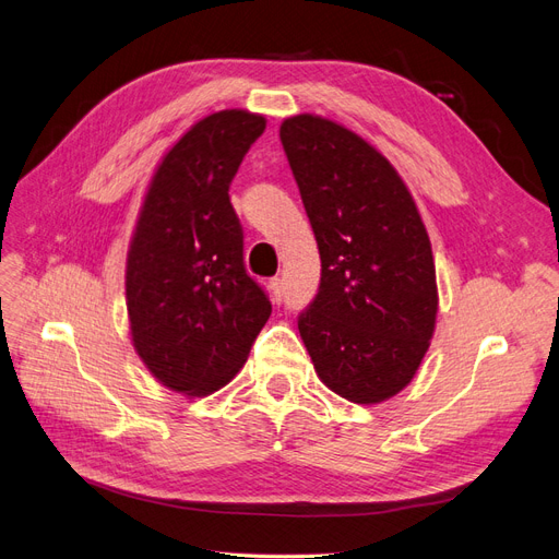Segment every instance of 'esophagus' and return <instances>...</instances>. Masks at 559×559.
<instances>
[{
  "label": "esophagus",
  "instance_id": "1",
  "mask_svg": "<svg viewBox=\"0 0 559 559\" xmlns=\"http://www.w3.org/2000/svg\"><path fill=\"white\" fill-rule=\"evenodd\" d=\"M269 287H272V295H274V301L281 304L283 301V278H272L269 281Z\"/></svg>",
  "mask_w": 559,
  "mask_h": 559
}]
</instances>
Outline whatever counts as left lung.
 <instances>
[{
  "instance_id": "8db88e82",
  "label": "left lung",
  "mask_w": 559,
  "mask_h": 559,
  "mask_svg": "<svg viewBox=\"0 0 559 559\" xmlns=\"http://www.w3.org/2000/svg\"><path fill=\"white\" fill-rule=\"evenodd\" d=\"M281 142L322 262L301 341L338 396L386 401L415 378L436 329V262L417 204L391 163L336 121L290 117Z\"/></svg>"
}]
</instances>
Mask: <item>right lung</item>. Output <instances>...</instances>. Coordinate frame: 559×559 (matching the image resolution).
<instances>
[{
  "label": "right lung",
  "mask_w": 559,
  "mask_h": 559,
  "mask_svg": "<svg viewBox=\"0 0 559 559\" xmlns=\"http://www.w3.org/2000/svg\"><path fill=\"white\" fill-rule=\"evenodd\" d=\"M266 121L246 110L200 119L165 154L127 260V308L140 359L179 394L206 396L243 366L272 316L246 272L227 191Z\"/></svg>",
  "instance_id": "1"
}]
</instances>
